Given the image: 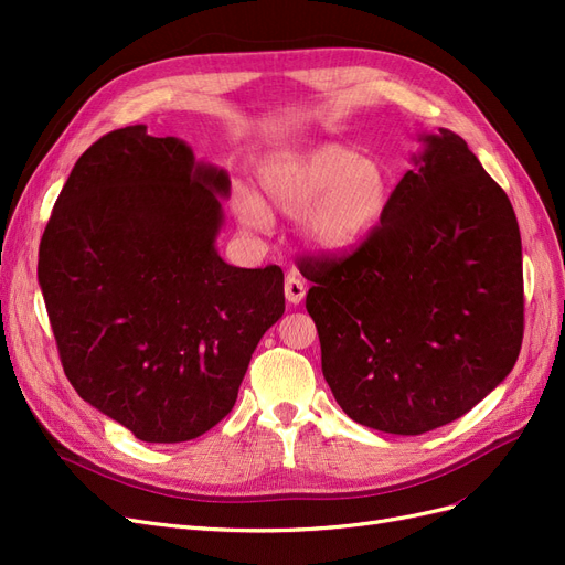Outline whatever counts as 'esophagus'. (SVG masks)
<instances>
[{"mask_svg":"<svg viewBox=\"0 0 565 565\" xmlns=\"http://www.w3.org/2000/svg\"><path fill=\"white\" fill-rule=\"evenodd\" d=\"M285 297L289 303H301L306 297V285L299 273H289L285 280Z\"/></svg>","mask_w":565,"mask_h":565,"instance_id":"34e87169","label":"esophagus"}]
</instances>
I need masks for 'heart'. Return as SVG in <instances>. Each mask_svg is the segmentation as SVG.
I'll use <instances>...</instances> for the list:
<instances>
[{
	"mask_svg": "<svg viewBox=\"0 0 565 565\" xmlns=\"http://www.w3.org/2000/svg\"><path fill=\"white\" fill-rule=\"evenodd\" d=\"M259 195L237 185L233 210L243 228L266 233L268 210L297 216V237L320 254L355 249L391 207V179L377 158L339 143L270 152L254 169Z\"/></svg>",
	"mask_w": 565,
	"mask_h": 565,
	"instance_id": "1",
	"label": "heart"
}]
</instances>
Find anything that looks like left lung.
<instances>
[{
  "label": "left lung",
  "mask_w": 565,
  "mask_h": 565,
  "mask_svg": "<svg viewBox=\"0 0 565 565\" xmlns=\"http://www.w3.org/2000/svg\"><path fill=\"white\" fill-rule=\"evenodd\" d=\"M391 207L349 256H303L322 374L370 429L419 436L498 388L523 341L514 207L450 129L422 134Z\"/></svg>",
  "instance_id": "left-lung-1"
}]
</instances>
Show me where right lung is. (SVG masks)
I'll list each match as a JSON object with an SVG mask.
<instances>
[{
    "label": "right lung",
    "mask_w": 565,
    "mask_h": 565,
    "mask_svg": "<svg viewBox=\"0 0 565 565\" xmlns=\"http://www.w3.org/2000/svg\"><path fill=\"white\" fill-rule=\"evenodd\" d=\"M231 179L177 136L115 129L82 152L40 245L38 278L65 377L146 443L224 419L285 313L280 266L216 252Z\"/></svg>",
    "instance_id": "right-lung-1"
}]
</instances>
